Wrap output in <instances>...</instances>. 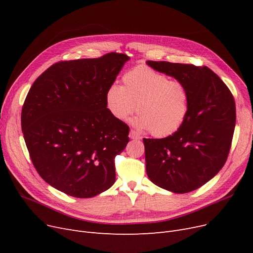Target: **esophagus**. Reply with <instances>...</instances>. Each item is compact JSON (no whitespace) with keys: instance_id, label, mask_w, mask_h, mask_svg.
Segmentation results:
<instances>
[{"instance_id":"34e87169","label":"esophagus","mask_w":253,"mask_h":253,"mask_svg":"<svg viewBox=\"0 0 253 253\" xmlns=\"http://www.w3.org/2000/svg\"><path fill=\"white\" fill-rule=\"evenodd\" d=\"M129 136H130V138H132V139H140V138H141V136H140V134L138 133V132H136V131L133 130V129L130 130Z\"/></svg>"}]
</instances>
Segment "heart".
I'll list each match as a JSON object with an SVG mask.
<instances>
[{
    "instance_id": "b5f03b06",
    "label": "heart",
    "mask_w": 253,
    "mask_h": 253,
    "mask_svg": "<svg viewBox=\"0 0 253 253\" xmlns=\"http://www.w3.org/2000/svg\"><path fill=\"white\" fill-rule=\"evenodd\" d=\"M122 81L123 86L113 83L105 92L106 109L119 121H125L137 110L134 125L156 137L175 133L187 121L191 94L181 80L137 65L123 75Z\"/></svg>"
}]
</instances>
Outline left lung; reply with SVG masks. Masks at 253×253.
<instances>
[{
    "mask_svg": "<svg viewBox=\"0 0 253 253\" xmlns=\"http://www.w3.org/2000/svg\"><path fill=\"white\" fill-rule=\"evenodd\" d=\"M147 63L181 80L191 94L189 117L177 132L160 139L143 138L148 176L170 192H192L215 176L227 161L236 124L234 96L205 65Z\"/></svg>",
    "mask_w": 253,
    "mask_h": 253,
    "instance_id": "8db88e82",
    "label": "left lung"
}]
</instances>
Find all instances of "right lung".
<instances>
[{
	"instance_id": "add662e5",
	"label": "right lung",
	"mask_w": 253,
	"mask_h": 253,
	"mask_svg": "<svg viewBox=\"0 0 253 253\" xmlns=\"http://www.w3.org/2000/svg\"><path fill=\"white\" fill-rule=\"evenodd\" d=\"M129 56L58 61L37 78L24 100L21 129L31 160L47 183L76 198H91L116 180L115 158L129 127L105 106V92Z\"/></svg>"
}]
</instances>
